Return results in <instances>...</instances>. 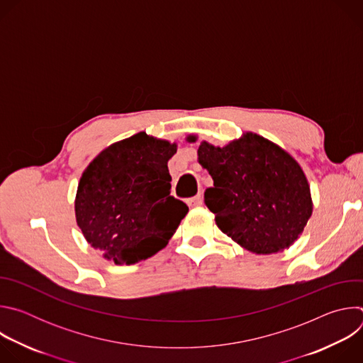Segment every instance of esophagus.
<instances>
[{
	"mask_svg": "<svg viewBox=\"0 0 363 363\" xmlns=\"http://www.w3.org/2000/svg\"><path fill=\"white\" fill-rule=\"evenodd\" d=\"M186 203H188L189 208H199V206L202 205V195L198 194V195L189 198V199L186 201Z\"/></svg>",
	"mask_w": 363,
	"mask_h": 363,
	"instance_id": "esophagus-1",
	"label": "esophagus"
}]
</instances>
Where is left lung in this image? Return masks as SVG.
I'll return each mask as SVG.
<instances>
[{"label":"left lung","mask_w":363,"mask_h":363,"mask_svg":"<svg viewBox=\"0 0 363 363\" xmlns=\"http://www.w3.org/2000/svg\"><path fill=\"white\" fill-rule=\"evenodd\" d=\"M185 139L195 143L198 135ZM196 149L199 165L214 181L205 203L217 227L254 254L290 248L313 213L307 177L291 155L254 132L224 146L202 140Z\"/></svg>","instance_id":"left-lung-1"}]
</instances>
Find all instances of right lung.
Returning a JSON list of instances; mask_svg holds the SVG:
<instances>
[{"label":"right lung","mask_w":363,"mask_h":363,"mask_svg":"<svg viewBox=\"0 0 363 363\" xmlns=\"http://www.w3.org/2000/svg\"><path fill=\"white\" fill-rule=\"evenodd\" d=\"M177 143L139 132L99 152L74 198L86 241L115 264H135L161 251L188 206L169 195L168 161Z\"/></svg>","instance_id":"right-lung-1"}]
</instances>
